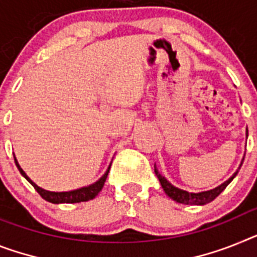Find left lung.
Listing matches in <instances>:
<instances>
[{"mask_svg":"<svg viewBox=\"0 0 257 257\" xmlns=\"http://www.w3.org/2000/svg\"><path fill=\"white\" fill-rule=\"evenodd\" d=\"M247 137H248V131H247ZM243 161H244V158H243L242 162H240L238 170L234 172V175L228 179V180H226L225 183H222V184L218 185V187H215L214 189H210V191H205V192H198V193H192V192H187V191H183V189L176 188L175 185H172L171 183L165 178V176H162L161 174H159L158 169H157V166L155 165H154V172H155V175H157V178L159 179V183H161L163 191L166 192V195L169 196L170 198H172L174 201L179 202V204H185V205H205V204H208V202L213 201V200H214V198L217 197V196H218L219 193H221V192L223 191L228 184H230V183H231L232 179L236 176L238 171L240 170V167H242Z\"/></svg>","mask_w":257,"mask_h":257,"instance_id":"1","label":"left lung"}]
</instances>
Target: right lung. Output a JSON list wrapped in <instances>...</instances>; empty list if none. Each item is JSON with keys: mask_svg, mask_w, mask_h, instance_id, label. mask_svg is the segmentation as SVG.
I'll use <instances>...</instances> for the list:
<instances>
[{"mask_svg": "<svg viewBox=\"0 0 257 257\" xmlns=\"http://www.w3.org/2000/svg\"><path fill=\"white\" fill-rule=\"evenodd\" d=\"M15 165L18 167L19 172L22 174V176H25L26 180L30 183V184L35 188V191L38 192L39 195L42 196L44 198L45 201L52 202V204H75V202H82V201H88V200H92L94 197L98 196V193L102 191L103 185H104L105 179L108 176L109 169H111V165H109L108 170L104 172V175L102 178L99 179L98 182H95L94 184H90L87 187H82V188L74 189V191H68V192H51L47 191V189L40 188L39 185H36L35 183L32 182L31 179L29 176L26 175V172L21 169V166H19L18 161L14 157Z\"/></svg>", "mask_w": 257, "mask_h": 257, "instance_id": "1", "label": "right lung"}]
</instances>
